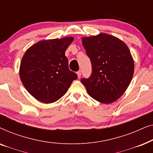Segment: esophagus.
Masks as SVG:
<instances>
[{
    "instance_id": "esophagus-1",
    "label": "esophagus",
    "mask_w": 153,
    "mask_h": 153,
    "mask_svg": "<svg viewBox=\"0 0 153 153\" xmlns=\"http://www.w3.org/2000/svg\"><path fill=\"white\" fill-rule=\"evenodd\" d=\"M76 74H77V76H78V78H79V79L80 78L81 75V73L80 71H79V72H76Z\"/></svg>"
}]
</instances>
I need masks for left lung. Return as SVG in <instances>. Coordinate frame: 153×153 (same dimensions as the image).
Returning <instances> with one entry per match:
<instances>
[{
  "instance_id": "1",
  "label": "left lung",
  "mask_w": 153,
  "mask_h": 153,
  "mask_svg": "<svg viewBox=\"0 0 153 153\" xmlns=\"http://www.w3.org/2000/svg\"><path fill=\"white\" fill-rule=\"evenodd\" d=\"M82 44L92 64L91 76L81 80L88 94L103 104L116 101L130 84L134 72L128 47L106 33L83 37Z\"/></svg>"
}]
</instances>
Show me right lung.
I'll use <instances>...</instances> for the list:
<instances>
[{
    "instance_id": "right-lung-1",
    "label": "right lung",
    "mask_w": 153,
    "mask_h": 153,
    "mask_svg": "<svg viewBox=\"0 0 153 153\" xmlns=\"http://www.w3.org/2000/svg\"><path fill=\"white\" fill-rule=\"evenodd\" d=\"M73 37L44 39L29 47L21 61L19 76L27 91L38 101L50 104L66 93L76 73L70 70L66 49Z\"/></svg>"
}]
</instances>
